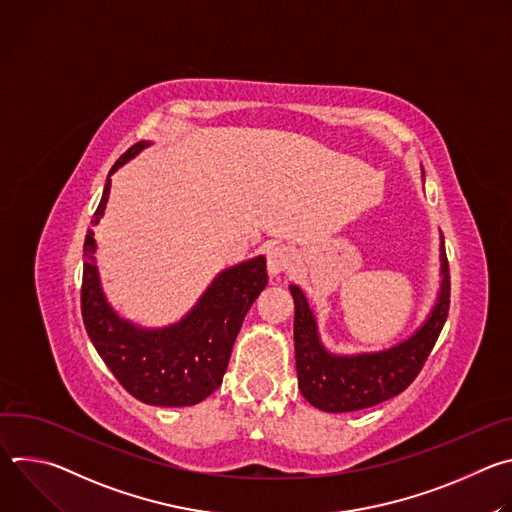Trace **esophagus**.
Here are the masks:
<instances>
[{"instance_id": "esophagus-1", "label": "esophagus", "mask_w": 512, "mask_h": 512, "mask_svg": "<svg viewBox=\"0 0 512 512\" xmlns=\"http://www.w3.org/2000/svg\"><path fill=\"white\" fill-rule=\"evenodd\" d=\"M291 261H294V251H291L289 247L285 245H277V247H271L267 251V271L271 277L279 275L281 271H285Z\"/></svg>"}]
</instances>
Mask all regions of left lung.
<instances>
[{"label":"left lung","mask_w":512,"mask_h":512,"mask_svg":"<svg viewBox=\"0 0 512 512\" xmlns=\"http://www.w3.org/2000/svg\"><path fill=\"white\" fill-rule=\"evenodd\" d=\"M440 263V289L425 322L409 338L379 352H330L320 340L316 316L302 287L289 285L296 304L294 346L298 385L310 405L328 413L358 411L399 395L413 383L440 336L450 310V269L442 233Z\"/></svg>","instance_id":"left-lung-1"}]
</instances>
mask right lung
<instances>
[{
  "label": "right lung",
  "instance_id": "add662e5",
  "mask_svg": "<svg viewBox=\"0 0 512 512\" xmlns=\"http://www.w3.org/2000/svg\"><path fill=\"white\" fill-rule=\"evenodd\" d=\"M150 145L152 141H137L115 162L93 214V227L103 218L113 172ZM95 253L97 241L89 229L83 247V322L99 356L125 391L148 405L188 407L221 387L243 320L267 285L265 257L218 273L180 322L143 328L121 318L107 302Z\"/></svg>",
  "mask_w": 512,
  "mask_h": 512
}]
</instances>
